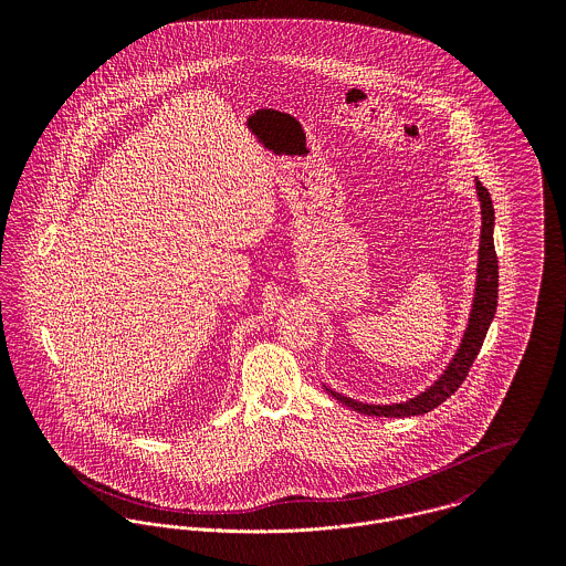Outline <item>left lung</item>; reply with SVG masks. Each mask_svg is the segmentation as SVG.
<instances>
[{
	"mask_svg": "<svg viewBox=\"0 0 566 566\" xmlns=\"http://www.w3.org/2000/svg\"><path fill=\"white\" fill-rule=\"evenodd\" d=\"M478 198L482 205V235H480V259H478V281H475V296H473V310L469 316V324L464 331V337L460 342V348L455 350L453 359L449 361L447 370L438 377L433 386H429L424 392L416 395L413 399L403 403L375 405L361 403L355 399H348L331 388L326 392L337 399L339 403L348 405L350 409L366 413V416H386V418H403V416H420L431 411L433 407L444 403L467 379L475 357L480 355V348L484 344L488 326L496 312V298H499V261L494 252V209L490 193L480 180H475Z\"/></svg>",
	"mask_w": 566,
	"mask_h": 566,
	"instance_id": "1",
	"label": "left lung"
}]
</instances>
